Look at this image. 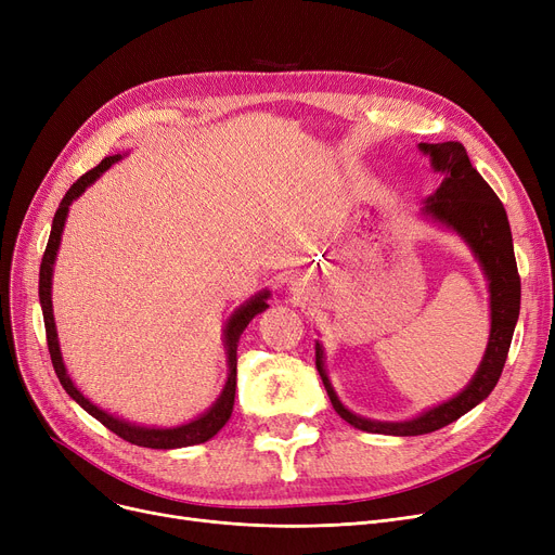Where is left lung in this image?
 Here are the masks:
<instances>
[{"mask_svg": "<svg viewBox=\"0 0 555 555\" xmlns=\"http://www.w3.org/2000/svg\"><path fill=\"white\" fill-rule=\"evenodd\" d=\"M418 149L429 155L431 168L436 172H443V182L436 189L434 195L425 199L423 214L431 220L454 229L459 236L470 245L473 254L477 256L479 266L488 279V293H490V337L483 360L470 380L459 396L450 398L443 404H436L431 410L423 412L412 421L400 423H385V421H371L362 418L353 412H348L339 402L326 369H324V348L317 341L314 346V364L322 383L328 391V398L335 406V412L353 427L371 434H389V436H418L441 429L463 414H468L473 406L490 396V391L498 385L500 375L504 371L508 348L513 339V331L519 317V274L513 251V236L511 224L506 218L504 204L488 182L477 172L470 164L468 153H465L459 141H443V143H421Z\"/></svg>", "mask_w": 555, "mask_h": 555, "instance_id": "1", "label": "left lung"}]
</instances>
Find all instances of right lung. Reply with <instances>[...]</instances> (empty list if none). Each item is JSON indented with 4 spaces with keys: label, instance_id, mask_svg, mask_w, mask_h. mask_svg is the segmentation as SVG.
I'll use <instances>...</instances> for the list:
<instances>
[{
    "label": "right lung",
    "instance_id": "add662e5",
    "mask_svg": "<svg viewBox=\"0 0 555 555\" xmlns=\"http://www.w3.org/2000/svg\"><path fill=\"white\" fill-rule=\"evenodd\" d=\"M121 155H112L105 157L99 166H94L92 170H87L82 178H78L72 189L65 193L61 207H57L55 216H53V224H51V236L42 256V266H40V306H42V314H44V331H47V346H49V356L55 369L57 380H61L63 389L82 406V410L94 416L99 423H103L109 431H114L116 436H121L124 441L134 443L139 448H153V450H175V448H189V446H197L214 439V436L224 427V423L231 416L233 410V398H236V351H238V341L243 331L247 328V324L256 314H260L262 310L268 308V289H262L256 297H251L247 304H243L236 312L229 317L227 328H224V348H227V364H229V373H227V383L222 393L218 396V400L204 412L199 418L178 425V427H141L134 423H128L124 418H116L107 412H103L101 406H96L94 402L87 400L76 385L72 383V377L65 369L63 356H61V344H57V333H55V322H53V308H51V276H53V262H55V254L57 247H61V236H63V227L69 214L72 202L85 193V189L94 184L101 175L114 164L119 162Z\"/></svg>",
    "mask_w": 555,
    "mask_h": 555
}]
</instances>
